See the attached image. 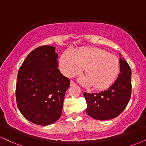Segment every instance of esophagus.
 <instances>
[{
  "instance_id": "34e87169",
  "label": "esophagus",
  "mask_w": 146,
  "mask_h": 146,
  "mask_svg": "<svg viewBox=\"0 0 146 146\" xmlns=\"http://www.w3.org/2000/svg\"><path fill=\"white\" fill-rule=\"evenodd\" d=\"M75 85H76V84H75L74 82L71 81V83H70V86H75Z\"/></svg>"
}]
</instances>
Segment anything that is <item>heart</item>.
Wrapping results in <instances>:
<instances>
[{
  "instance_id": "obj_1",
  "label": "heart",
  "mask_w": 146,
  "mask_h": 146,
  "mask_svg": "<svg viewBox=\"0 0 146 146\" xmlns=\"http://www.w3.org/2000/svg\"><path fill=\"white\" fill-rule=\"evenodd\" d=\"M84 68L86 76L80 79L84 86H92L98 90L108 88L114 82L120 71L119 60L105 50L95 47L67 50L60 60V67L64 75L73 77Z\"/></svg>"
}]
</instances>
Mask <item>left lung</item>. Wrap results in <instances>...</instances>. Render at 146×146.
Listing matches in <instances>:
<instances>
[{
    "instance_id": "8db88e82",
    "label": "left lung",
    "mask_w": 146,
    "mask_h": 146,
    "mask_svg": "<svg viewBox=\"0 0 146 146\" xmlns=\"http://www.w3.org/2000/svg\"><path fill=\"white\" fill-rule=\"evenodd\" d=\"M119 56L121 55L119 54ZM120 73L108 89L98 93H84L86 112L94 119L108 120L120 115L131 96V68L124 59L120 58Z\"/></svg>"
}]
</instances>
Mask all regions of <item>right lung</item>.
<instances>
[{"label": "right lung", "mask_w": 146, "mask_h": 146, "mask_svg": "<svg viewBox=\"0 0 146 146\" xmlns=\"http://www.w3.org/2000/svg\"><path fill=\"white\" fill-rule=\"evenodd\" d=\"M57 59L54 46H39L27 56L18 71V108L25 118L35 124H51L61 117L70 80L60 73Z\"/></svg>", "instance_id": "1"}]
</instances>
